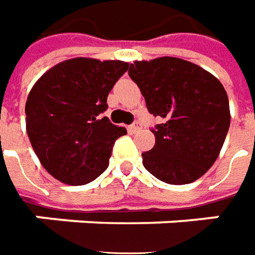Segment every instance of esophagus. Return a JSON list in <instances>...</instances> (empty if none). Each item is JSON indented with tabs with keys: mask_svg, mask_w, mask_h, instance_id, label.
I'll list each match as a JSON object with an SVG mask.
<instances>
[{
	"mask_svg": "<svg viewBox=\"0 0 255 255\" xmlns=\"http://www.w3.org/2000/svg\"><path fill=\"white\" fill-rule=\"evenodd\" d=\"M143 129V125H141V122H139V121H136L134 124H131L130 126H129V130L131 131V133H137L139 130H141Z\"/></svg>",
	"mask_w": 255,
	"mask_h": 255,
	"instance_id": "obj_1",
	"label": "esophagus"
}]
</instances>
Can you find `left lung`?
I'll return each mask as SVG.
<instances>
[{
	"label": "left lung",
	"instance_id": "obj_1",
	"mask_svg": "<svg viewBox=\"0 0 255 255\" xmlns=\"http://www.w3.org/2000/svg\"><path fill=\"white\" fill-rule=\"evenodd\" d=\"M129 77L148 112L163 118L151 129L154 147L141 153L144 168L172 185L202 177L216 161L230 126L229 100L219 80L177 57L134 61Z\"/></svg>",
	"mask_w": 255,
	"mask_h": 255
}]
</instances>
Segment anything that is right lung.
Segmentation results:
<instances>
[{"label":"right lung","instance_id":"add662e5","mask_svg":"<svg viewBox=\"0 0 255 255\" xmlns=\"http://www.w3.org/2000/svg\"><path fill=\"white\" fill-rule=\"evenodd\" d=\"M128 68L119 60H66L30 90L26 131L37 158L54 178L84 185L108 168L115 140L128 131L102 114L108 94Z\"/></svg>","mask_w":255,"mask_h":255}]
</instances>
